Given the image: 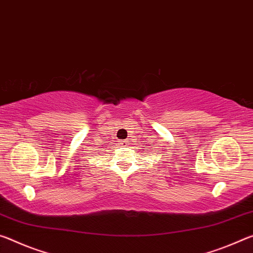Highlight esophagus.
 I'll return each mask as SVG.
<instances>
[{
	"label": "esophagus",
	"mask_w": 253,
	"mask_h": 253,
	"mask_svg": "<svg viewBox=\"0 0 253 253\" xmlns=\"http://www.w3.org/2000/svg\"><path fill=\"white\" fill-rule=\"evenodd\" d=\"M126 144H127V142H126V141H121V142H120V146H123V147H126Z\"/></svg>",
	"instance_id": "34e87169"
}]
</instances>
